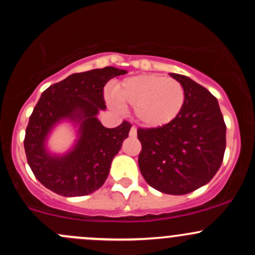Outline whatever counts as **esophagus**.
I'll return each instance as SVG.
<instances>
[{
	"label": "esophagus",
	"instance_id": "esophagus-1",
	"mask_svg": "<svg viewBox=\"0 0 255 255\" xmlns=\"http://www.w3.org/2000/svg\"><path fill=\"white\" fill-rule=\"evenodd\" d=\"M129 135H130V137H137V128H135L134 126H133V127L130 128Z\"/></svg>",
	"mask_w": 255,
	"mask_h": 255
}]
</instances>
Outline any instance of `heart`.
I'll return each mask as SVG.
<instances>
[{
    "label": "heart",
    "instance_id": "obj_1",
    "mask_svg": "<svg viewBox=\"0 0 255 255\" xmlns=\"http://www.w3.org/2000/svg\"><path fill=\"white\" fill-rule=\"evenodd\" d=\"M113 97L122 107H134L137 120L149 128L169 125L177 117L185 102L179 81L161 75L133 76L113 89Z\"/></svg>",
    "mask_w": 255,
    "mask_h": 255
}]
</instances>
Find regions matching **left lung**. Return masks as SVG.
<instances>
[{
    "mask_svg": "<svg viewBox=\"0 0 255 255\" xmlns=\"http://www.w3.org/2000/svg\"><path fill=\"white\" fill-rule=\"evenodd\" d=\"M181 84L185 102L177 117L158 128H138L139 170L158 191L185 195L206 185L220 169L226 123L217 99L194 80L170 74Z\"/></svg>",
    "mask_w": 255,
    "mask_h": 255,
    "instance_id": "8db88e82",
    "label": "left lung"
}]
</instances>
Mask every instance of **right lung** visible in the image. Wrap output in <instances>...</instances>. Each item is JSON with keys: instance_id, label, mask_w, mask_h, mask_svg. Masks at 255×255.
<instances>
[{"instance_id": "add662e5", "label": "right lung", "mask_w": 255, "mask_h": 255, "mask_svg": "<svg viewBox=\"0 0 255 255\" xmlns=\"http://www.w3.org/2000/svg\"><path fill=\"white\" fill-rule=\"evenodd\" d=\"M126 73L106 66L73 74L43 92L25 129L24 150L33 174L47 189L66 197L85 196L106 181L112 159L132 126L123 121L118 127L106 128L96 116L106 110L105 85ZM65 118L79 125V139L65 156H51L45 139L51 128Z\"/></svg>"}]
</instances>
